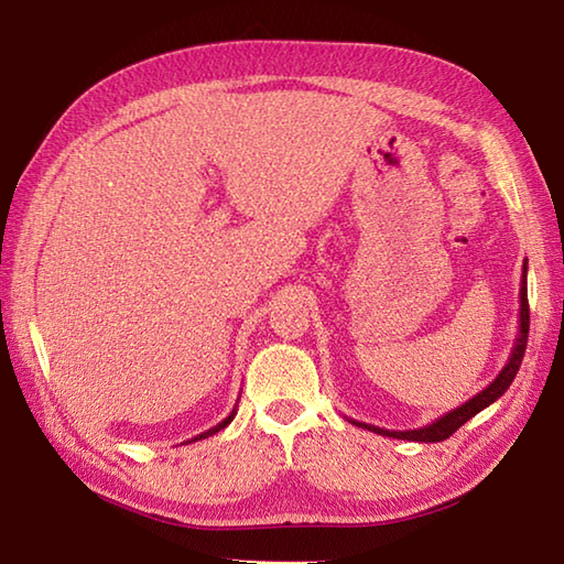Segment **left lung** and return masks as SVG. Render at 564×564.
I'll return each mask as SVG.
<instances>
[{
    "mask_svg": "<svg viewBox=\"0 0 564 564\" xmlns=\"http://www.w3.org/2000/svg\"><path fill=\"white\" fill-rule=\"evenodd\" d=\"M525 274H528V260H523V278H521V294H519V333H516V340H513V348L507 365L501 367V372L491 379V382L481 389L479 394H475L473 399H467L465 404H459L457 409L443 413L441 419L431 421L429 426H421V429H413V431H387V429H379L372 426V423H362V421H355L348 419L352 426H360L372 431L377 435H387V438H399V441H416V443H441L445 438H451V435L459 429L465 426V423L477 416L479 411H485L489 404H494L507 389L511 387L516 372H519V367L523 362V352H525V343H528V326H531V316H528V282H525Z\"/></svg>",
    "mask_w": 564,
    "mask_h": 564,
    "instance_id": "8db88e82",
    "label": "left lung"
}]
</instances>
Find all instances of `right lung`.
<instances>
[{
  "label": "right lung",
  "mask_w": 564,
  "mask_h": 564,
  "mask_svg": "<svg viewBox=\"0 0 564 564\" xmlns=\"http://www.w3.org/2000/svg\"><path fill=\"white\" fill-rule=\"evenodd\" d=\"M238 406V404H236ZM236 406H234V411L231 413H228V416L221 421V423H216V426L214 429H209V431H204V433H199V435H194V438L192 441H187V443H194V441H202V438H209V435H214V433H218V431H221V429H226L228 426V423H231L234 421V416H236Z\"/></svg>",
  "instance_id": "right-lung-1"
}]
</instances>
